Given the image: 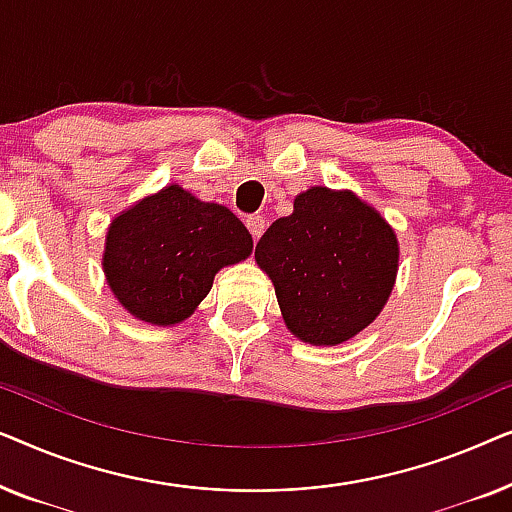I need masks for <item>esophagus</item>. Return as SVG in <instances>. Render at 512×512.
I'll return each mask as SVG.
<instances>
[{
  "mask_svg": "<svg viewBox=\"0 0 512 512\" xmlns=\"http://www.w3.org/2000/svg\"><path fill=\"white\" fill-rule=\"evenodd\" d=\"M247 228H249L251 237L258 240V237H261L263 230H265V219L261 214H251V216H247Z\"/></svg>",
  "mask_w": 512,
  "mask_h": 512,
  "instance_id": "obj_1",
  "label": "esophagus"
}]
</instances>
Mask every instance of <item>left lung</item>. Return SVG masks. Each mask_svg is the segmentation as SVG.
<instances>
[{
  "label": "left lung",
  "mask_w": 512,
  "mask_h": 512,
  "mask_svg": "<svg viewBox=\"0 0 512 512\" xmlns=\"http://www.w3.org/2000/svg\"><path fill=\"white\" fill-rule=\"evenodd\" d=\"M284 324L310 345H340L375 321L398 272V240L352 191L312 186L256 244Z\"/></svg>",
  "instance_id": "left-lung-1"
}]
</instances>
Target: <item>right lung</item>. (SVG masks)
Listing matches in <instances>:
<instances>
[{"instance_id": "right-lung-1", "label": "right lung", "mask_w": 512, "mask_h": 512, "mask_svg": "<svg viewBox=\"0 0 512 512\" xmlns=\"http://www.w3.org/2000/svg\"><path fill=\"white\" fill-rule=\"evenodd\" d=\"M254 249L249 230L216 202L172 184L111 221L102 268L118 303L146 324L191 317L226 265Z\"/></svg>"}]
</instances>
